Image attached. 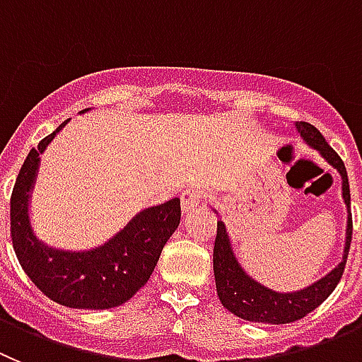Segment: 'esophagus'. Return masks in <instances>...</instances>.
I'll return each instance as SVG.
<instances>
[{"label": "esophagus", "mask_w": 362, "mask_h": 362, "mask_svg": "<svg viewBox=\"0 0 362 362\" xmlns=\"http://www.w3.org/2000/svg\"><path fill=\"white\" fill-rule=\"evenodd\" d=\"M200 198H202V193L198 187L185 189L184 193H182V211H184V213H191L194 207H198Z\"/></svg>", "instance_id": "esophagus-1"}]
</instances>
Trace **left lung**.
<instances>
[{
  "instance_id": "8db88e82",
  "label": "left lung",
  "mask_w": 362,
  "mask_h": 362,
  "mask_svg": "<svg viewBox=\"0 0 362 362\" xmlns=\"http://www.w3.org/2000/svg\"><path fill=\"white\" fill-rule=\"evenodd\" d=\"M296 129L301 135L303 142L319 151V155L327 160V164H330L341 177V194H343V202L346 205V238H344L343 259L327 276L314 281L312 285L305 286V288L292 292L272 291L263 283H259L258 279H254L243 269L233 249V242H230L226 223L220 218L213 252L216 294L227 310L233 312L238 317L245 319V321H252V323L285 325L305 317L334 292L344 272V265H346L348 249H350L351 242L350 185H348L346 168H344L339 155L328 146V142L325 141V136L319 133L317 128H314L308 122H296ZM213 211L218 214L216 209Z\"/></svg>"
}]
</instances>
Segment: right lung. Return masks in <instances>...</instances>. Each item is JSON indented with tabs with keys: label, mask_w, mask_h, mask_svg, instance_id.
I'll use <instances>...</instances> for the list:
<instances>
[{
	"label": "right lung",
	"mask_w": 362,
	"mask_h": 362,
	"mask_svg": "<svg viewBox=\"0 0 362 362\" xmlns=\"http://www.w3.org/2000/svg\"><path fill=\"white\" fill-rule=\"evenodd\" d=\"M66 122L30 149L19 169L11 198L12 243L23 270L52 301L106 310L132 299L148 283L165 242L180 223V200L173 198L136 213L108 242L93 249H57L45 243L32 227V193L41 155Z\"/></svg>",
	"instance_id": "add662e5"
}]
</instances>
